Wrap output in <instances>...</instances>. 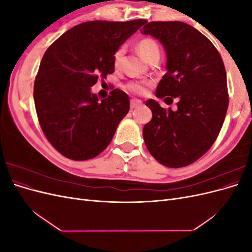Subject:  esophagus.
<instances>
[{
  "mask_svg": "<svg viewBox=\"0 0 252 252\" xmlns=\"http://www.w3.org/2000/svg\"><path fill=\"white\" fill-rule=\"evenodd\" d=\"M142 106V101L138 100V98H131L130 100V108L131 109H135Z\"/></svg>",
  "mask_w": 252,
  "mask_h": 252,
  "instance_id": "1",
  "label": "esophagus"
}]
</instances>
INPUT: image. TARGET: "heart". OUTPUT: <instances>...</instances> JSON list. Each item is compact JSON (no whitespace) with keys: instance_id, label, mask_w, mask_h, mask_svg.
<instances>
[{"instance_id":"obj_1","label":"heart","mask_w":252,"mask_h":252,"mask_svg":"<svg viewBox=\"0 0 252 252\" xmlns=\"http://www.w3.org/2000/svg\"><path fill=\"white\" fill-rule=\"evenodd\" d=\"M136 49L139 50L141 56L145 60L148 61V62L155 57L159 58L158 44L157 43L156 40L151 39V37H144V39L140 40L138 42V44H136ZM124 52H125V48L123 46L120 47L119 49H117L116 52H114L113 65L116 68H118L120 66L122 58H123V56H124ZM147 85L148 84L146 82H143V81H131L126 85V89L135 94H143L145 91H146Z\"/></svg>"}]
</instances>
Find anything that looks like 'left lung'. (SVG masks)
<instances>
[{"label":"left lung","mask_w":252,"mask_h":252,"mask_svg":"<svg viewBox=\"0 0 252 252\" xmlns=\"http://www.w3.org/2000/svg\"><path fill=\"white\" fill-rule=\"evenodd\" d=\"M145 24L141 32L161 42L167 55V72L156 95L179 102L173 111L146 101L152 119L144 126L143 138L158 163L180 168L206 154L223 126L229 103L225 66L213 44L186 23Z\"/></svg>","instance_id":"1"}]
</instances>
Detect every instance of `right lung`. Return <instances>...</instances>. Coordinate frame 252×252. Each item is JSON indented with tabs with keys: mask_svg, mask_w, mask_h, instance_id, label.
<instances>
[{
	"mask_svg": "<svg viewBox=\"0 0 252 252\" xmlns=\"http://www.w3.org/2000/svg\"><path fill=\"white\" fill-rule=\"evenodd\" d=\"M146 20L90 21L69 29L44 53L33 98L42 130L61 155L85 161L111 142L129 111L128 95L113 89L98 101L90 87L113 73V55Z\"/></svg>",
	"mask_w": 252,
	"mask_h": 252,
	"instance_id": "right-lung-1",
	"label": "right lung"
}]
</instances>
